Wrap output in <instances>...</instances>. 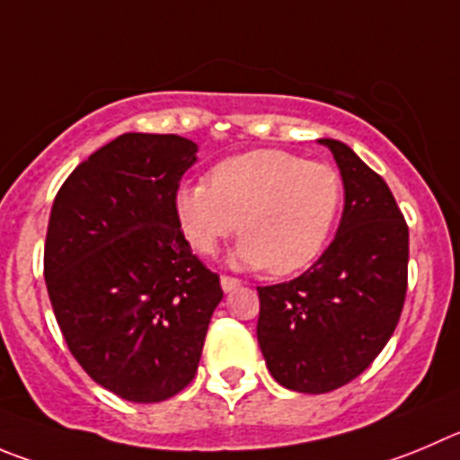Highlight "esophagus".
Listing matches in <instances>:
<instances>
[{
    "instance_id": "1",
    "label": "esophagus",
    "mask_w": 460,
    "mask_h": 460,
    "mask_svg": "<svg viewBox=\"0 0 460 460\" xmlns=\"http://www.w3.org/2000/svg\"><path fill=\"white\" fill-rule=\"evenodd\" d=\"M220 286H222V290H225V293H231V290L238 288L240 281H238V279H234V277H222Z\"/></svg>"
}]
</instances>
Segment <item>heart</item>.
<instances>
[{
	"label": "heart",
	"mask_w": 460,
	"mask_h": 460,
	"mask_svg": "<svg viewBox=\"0 0 460 460\" xmlns=\"http://www.w3.org/2000/svg\"><path fill=\"white\" fill-rule=\"evenodd\" d=\"M342 195L341 172L329 163L283 149H254L217 163L208 183H181L174 192V216L199 254H216L238 231L243 243L231 263L286 277L324 252Z\"/></svg>",
	"instance_id": "obj_1"
}]
</instances>
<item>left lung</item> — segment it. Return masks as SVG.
I'll list each match as a JSON object with an SVG mask.
<instances>
[{"label": "left lung", "mask_w": 460, "mask_h": 460, "mask_svg": "<svg viewBox=\"0 0 460 460\" xmlns=\"http://www.w3.org/2000/svg\"><path fill=\"white\" fill-rule=\"evenodd\" d=\"M332 149L345 188L336 238L297 279L259 288L256 324L268 370L283 388L322 394L379 356L406 297L409 226L393 192L354 149Z\"/></svg>", "instance_id": "left-lung-1"}]
</instances>
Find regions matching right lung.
<instances>
[{"label":"right lung","instance_id":"right-lung-1","mask_svg":"<svg viewBox=\"0 0 460 460\" xmlns=\"http://www.w3.org/2000/svg\"><path fill=\"white\" fill-rule=\"evenodd\" d=\"M197 145L124 133L63 183L45 240V281L72 356L94 384L136 404L186 388L199 366L220 277L174 216Z\"/></svg>","mask_w":460,"mask_h":460}]
</instances>
